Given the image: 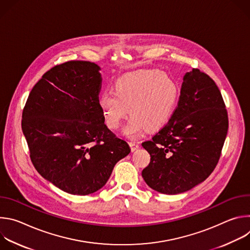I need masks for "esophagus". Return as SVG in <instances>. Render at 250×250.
I'll return each instance as SVG.
<instances>
[{"label":"esophagus","mask_w":250,"mask_h":250,"mask_svg":"<svg viewBox=\"0 0 250 250\" xmlns=\"http://www.w3.org/2000/svg\"><path fill=\"white\" fill-rule=\"evenodd\" d=\"M129 146H130L131 151H135L139 147V144H138V142H135V141H130Z\"/></svg>","instance_id":"34e87169"}]
</instances>
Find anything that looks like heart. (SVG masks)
<instances>
[{"label":"heart","instance_id":"heart-1","mask_svg":"<svg viewBox=\"0 0 250 250\" xmlns=\"http://www.w3.org/2000/svg\"><path fill=\"white\" fill-rule=\"evenodd\" d=\"M177 97V83L169 74L140 70L119 78L115 93H101L98 105L104 123L113 129L121 126L129 112L131 118L125 133L135 136L145 128L148 131L161 128L174 112Z\"/></svg>","mask_w":250,"mask_h":250}]
</instances>
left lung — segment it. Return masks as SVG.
Segmentation results:
<instances>
[{
    "instance_id": "left-lung-1",
    "label": "left lung",
    "mask_w": 250,
    "mask_h": 250,
    "mask_svg": "<svg viewBox=\"0 0 250 250\" xmlns=\"http://www.w3.org/2000/svg\"><path fill=\"white\" fill-rule=\"evenodd\" d=\"M229 129L221 91L197 68L183 78L179 101L172 117L142 146L150 162L142 170L153 190L175 195L205 181L216 168Z\"/></svg>"
}]
</instances>
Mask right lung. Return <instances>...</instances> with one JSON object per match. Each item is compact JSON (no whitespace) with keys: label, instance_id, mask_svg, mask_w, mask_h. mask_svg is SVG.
I'll list each match as a JSON object with an SVG mask.
<instances>
[{"label":"right lung","instance_id":"right-lung-1","mask_svg":"<svg viewBox=\"0 0 250 250\" xmlns=\"http://www.w3.org/2000/svg\"><path fill=\"white\" fill-rule=\"evenodd\" d=\"M100 67L71 60L52 67L29 93L21 129L37 171L60 190L101 189L130 148L104 125L98 105Z\"/></svg>","mask_w":250,"mask_h":250}]
</instances>
